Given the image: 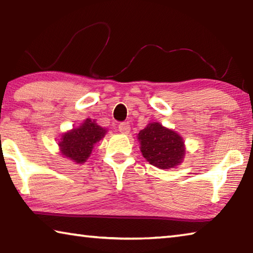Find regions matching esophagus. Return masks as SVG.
I'll return each instance as SVG.
<instances>
[{"instance_id":"esophagus-1","label":"esophagus","mask_w":253,"mask_h":253,"mask_svg":"<svg viewBox=\"0 0 253 253\" xmlns=\"http://www.w3.org/2000/svg\"><path fill=\"white\" fill-rule=\"evenodd\" d=\"M118 130L123 134H128L130 131V125L128 123H121L118 125Z\"/></svg>"}]
</instances>
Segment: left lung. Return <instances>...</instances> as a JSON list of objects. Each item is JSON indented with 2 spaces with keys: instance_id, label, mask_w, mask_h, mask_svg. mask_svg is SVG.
<instances>
[{
  "instance_id": "1",
  "label": "left lung",
  "mask_w": 253,
  "mask_h": 253,
  "mask_svg": "<svg viewBox=\"0 0 253 253\" xmlns=\"http://www.w3.org/2000/svg\"><path fill=\"white\" fill-rule=\"evenodd\" d=\"M138 139L143 156L158 169L174 168L185 155L182 137L158 123L148 124L139 131Z\"/></svg>"
}]
</instances>
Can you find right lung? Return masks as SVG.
<instances>
[{
  "mask_svg": "<svg viewBox=\"0 0 253 253\" xmlns=\"http://www.w3.org/2000/svg\"><path fill=\"white\" fill-rule=\"evenodd\" d=\"M105 134L106 129L87 119L79 128L63 134L59 146L66 157L77 163H84L90 156L93 145L99 142Z\"/></svg>",
  "mask_w": 253,
  "mask_h": 253,
  "instance_id": "right-lung-1",
  "label": "right lung"
}]
</instances>
